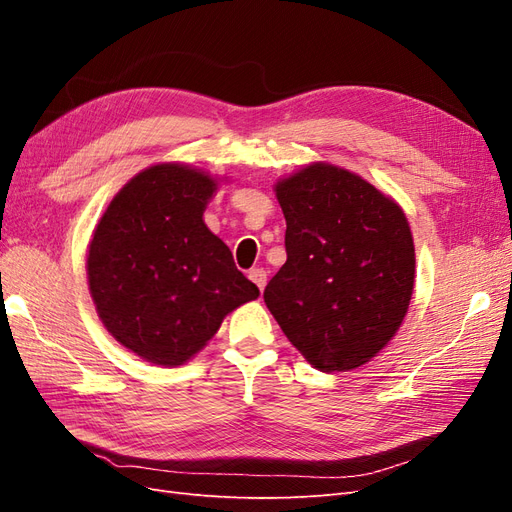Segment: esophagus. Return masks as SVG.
I'll return each instance as SVG.
<instances>
[{
    "mask_svg": "<svg viewBox=\"0 0 512 512\" xmlns=\"http://www.w3.org/2000/svg\"><path fill=\"white\" fill-rule=\"evenodd\" d=\"M247 277H250V280L258 286L260 292L265 290V286H267V271L265 269H252L250 273H247Z\"/></svg>",
    "mask_w": 512,
    "mask_h": 512,
    "instance_id": "esophagus-1",
    "label": "esophagus"
}]
</instances>
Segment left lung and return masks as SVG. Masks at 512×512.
I'll list each match as a JSON object with an SVG mask.
<instances>
[{"label": "left lung", "instance_id": "obj_1", "mask_svg": "<svg viewBox=\"0 0 512 512\" xmlns=\"http://www.w3.org/2000/svg\"><path fill=\"white\" fill-rule=\"evenodd\" d=\"M286 218V262L265 303L318 371L369 363L406 318L414 239L404 209L361 175L312 162L273 185Z\"/></svg>", "mask_w": 512, "mask_h": 512}]
</instances>
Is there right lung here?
Returning <instances> with one entry per match:
<instances>
[{"instance_id": "obj_1", "label": "right lung", "mask_w": 512, "mask_h": 512, "mask_svg": "<svg viewBox=\"0 0 512 512\" xmlns=\"http://www.w3.org/2000/svg\"><path fill=\"white\" fill-rule=\"evenodd\" d=\"M222 181L190 164H153L123 185L94 228L87 282L98 318L147 363H188L230 312L258 299L203 220Z\"/></svg>"}]
</instances>
